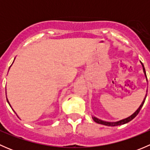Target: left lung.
<instances>
[{
	"mask_svg": "<svg viewBox=\"0 0 150 150\" xmlns=\"http://www.w3.org/2000/svg\"><path fill=\"white\" fill-rule=\"evenodd\" d=\"M141 63H142V62H141ZM142 67H143V71H144V75H145V77H146V71H145L144 67V64H142ZM146 94H147V93H146V95H145V97L144 98L143 102H142V103L141 104V105L139 106V108L137 109V110H136V111L134 112L133 113V114L131 115H130L129 117H126V118L122 119V120H119V121H117V122H107V121H104V120H100V119L96 118V117H92V118H93V120H94L95 122H97V123L102 124V125H107V126H117V125H123V124L127 123V122H128L131 121V120H132L133 119H134V117H135L136 116H137V115L139 114V112L141 109H142V106H143L144 103L145 99H146Z\"/></svg>",
	"mask_w": 150,
	"mask_h": 150,
	"instance_id": "8db88e82",
	"label": "left lung"
}]
</instances>
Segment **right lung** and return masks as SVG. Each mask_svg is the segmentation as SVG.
Segmentation results:
<instances>
[{"label": "right lung", "mask_w": 150, "mask_h": 150, "mask_svg": "<svg viewBox=\"0 0 150 150\" xmlns=\"http://www.w3.org/2000/svg\"><path fill=\"white\" fill-rule=\"evenodd\" d=\"M13 61H14V60H13ZM7 100H8V99H7ZM8 104H9V102H8ZM9 105H10V104H9ZM11 106V105H10Z\"/></svg>", "instance_id": "1"}]
</instances>
